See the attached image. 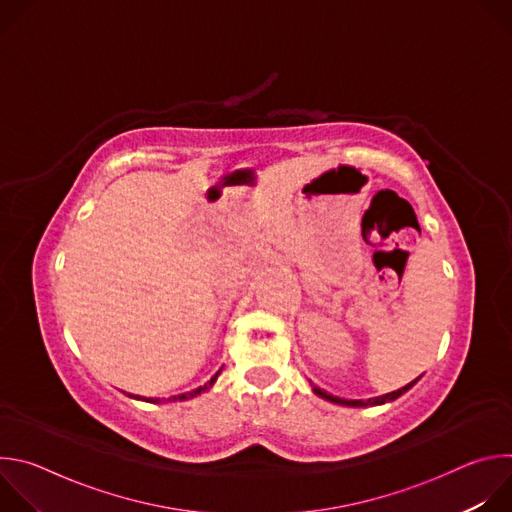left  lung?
Wrapping results in <instances>:
<instances>
[{
	"label": "left lung",
	"mask_w": 512,
	"mask_h": 512,
	"mask_svg": "<svg viewBox=\"0 0 512 512\" xmlns=\"http://www.w3.org/2000/svg\"><path fill=\"white\" fill-rule=\"evenodd\" d=\"M419 379V377H417ZM417 379L415 381H411L409 385H405V387H401V389H397V391H393V393H387V395H381V397H375V399H367V401H358V399H352V401H348V399H340V397H334V395H330V393H326V391H322V389H318V387H314V393L316 395H320L322 399H326V401H332V403H338V405H348V407H367V405H383V403H387V401H393V399H397V397H401L405 391H409L415 383H417Z\"/></svg>",
	"instance_id": "8db88e82"
}]
</instances>
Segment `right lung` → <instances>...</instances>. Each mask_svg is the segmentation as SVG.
Returning a JSON list of instances; mask_svg holds the SVG:
<instances>
[{
    "label": "right lung",
    "instance_id": "obj_1",
    "mask_svg": "<svg viewBox=\"0 0 512 512\" xmlns=\"http://www.w3.org/2000/svg\"><path fill=\"white\" fill-rule=\"evenodd\" d=\"M218 373H221V371H218ZM218 373H216V375H214V377H212V379H210V381H208V383H206V385H202V387H198V389H194V391H190V393H182V395H178V397H174V401H176V399H188V397H196V395H200V393H202V391H206V389H208V387H212V383H214V381H216V377H218ZM137 399H139V397H137ZM148 401H154V403H156V401H158V399H148Z\"/></svg>",
    "mask_w": 512,
    "mask_h": 512
}]
</instances>
